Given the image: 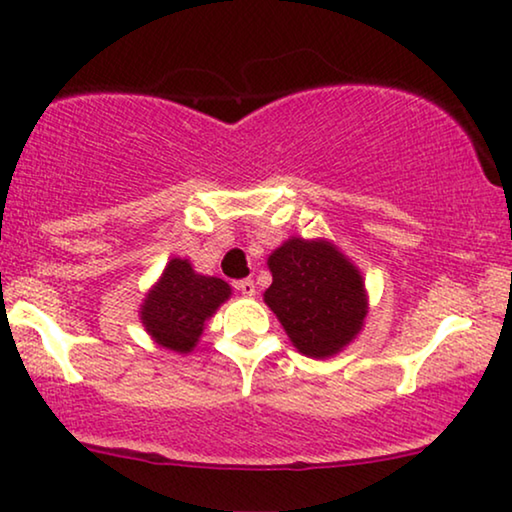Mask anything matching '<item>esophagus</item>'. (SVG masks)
Listing matches in <instances>:
<instances>
[{
	"mask_svg": "<svg viewBox=\"0 0 512 512\" xmlns=\"http://www.w3.org/2000/svg\"><path fill=\"white\" fill-rule=\"evenodd\" d=\"M236 289H239L243 296H253L255 294V282L250 280V278L239 280V282H236Z\"/></svg>",
	"mask_w": 512,
	"mask_h": 512,
	"instance_id": "obj_1",
	"label": "esophagus"
}]
</instances>
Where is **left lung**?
Instances as JSON below:
<instances>
[{"instance_id": "left-lung-1", "label": "left lung", "mask_w": 512, "mask_h": 512, "mask_svg": "<svg viewBox=\"0 0 512 512\" xmlns=\"http://www.w3.org/2000/svg\"><path fill=\"white\" fill-rule=\"evenodd\" d=\"M264 303L301 354L329 358L352 342L368 315L361 271L331 241L292 236L266 259Z\"/></svg>"}]
</instances>
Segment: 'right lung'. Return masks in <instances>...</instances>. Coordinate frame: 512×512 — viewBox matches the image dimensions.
<instances>
[{
  "instance_id": "1",
  "label": "right lung",
  "mask_w": 512,
  "mask_h": 512,
  "mask_svg": "<svg viewBox=\"0 0 512 512\" xmlns=\"http://www.w3.org/2000/svg\"><path fill=\"white\" fill-rule=\"evenodd\" d=\"M225 280L193 271L188 259L174 257L149 289L140 308L144 329L160 347L177 354L193 352L207 319L230 299Z\"/></svg>"
}]
</instances>
